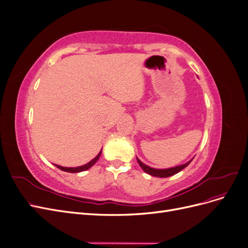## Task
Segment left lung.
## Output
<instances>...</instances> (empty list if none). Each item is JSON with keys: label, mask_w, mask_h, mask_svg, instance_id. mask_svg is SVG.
<instances>
[{"label": "left lung", "mask_w": 248, "mask_h": 248, "mask_svg": "<svg viewBox=\"0 0 248 248\" xmlns=\"http://www.w3.org/2000/svg\"><path fill=\"white\" fill-rule=\"evenodd\" d=\"M192 159H190L189 161H187L186 163L180 164V166H177V167H172V168H169V169H154V168L147 166V164H145V163H142L137 157V160L140 164V167L142 169V170L147 172V174H149V175L154 176V177H158V178H167V177H170L172 175L177 174V172H179L180 170H182L183 169H185L187 166H188Z\"/></svg>", "instance_id": "1"}]
</instances>
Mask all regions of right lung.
Masks as SVG:
<instances>
[{"label":"right lung","instance_id":"add662e5","mask_svg":"<svg viewBox=\"0 0 248 248\" xmlns=\"http://www.w3.org/2000/svg\"><path fill=\"white\" fill-rule=\"evenodd\" d=\"M101 152H102V149H101V151L98 153V155H97V156L95 157V158H93L91 161H89L88 163L84 164V166L77 167V168H66V167L59 166V164H55V166H56L58 169L62 170H64V171H68V172H79V171H84V170H89L90 168H92V167L94 166V164L96 163V161L99 159V157H100V155H101Z\"/></svg>","mask_w":248,"mask_h":248}]
</instances>
